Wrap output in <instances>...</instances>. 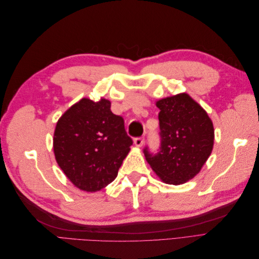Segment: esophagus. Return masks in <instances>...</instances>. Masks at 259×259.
<instances>
[{
	"label": "esophagus",
	"mask_w": 259,
	"mask_h": 259,
	"mask_svg": "<svg viewBox=\"0 0 259 259\" xmlns=\"http://www.w3.org/2000/svg\"><path fill=\"white\" fill-rule=\"evenodd\" d=\"M145 143V137H136L134 139V144L137 146V147H142Z\"/></svg>",
	"instance_id": "obj_1"
}]
</instances>
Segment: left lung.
<instances>
[{"label":"left lung","mask_w":259,"mask_h":259,"mask_svg":"<svg viewBox=\"0 0 259 259\" xmlns=\"http://www.w3.org/2000/svg\"><path fill=\"white\" fill-rule=\"evenodd\" d=\"M160 147L144 153L163 182L180 185L197 175L213 150V123L198 103L187 94L159 100Z\"/></svg>","instance_id":"1"}]
</instances>
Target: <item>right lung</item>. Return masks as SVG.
I'll return each mask as SVG.
<instances>
[{"label":"right lung","mask_w":259,"mask_h":259,"mask_svg":"<svg viewBox=\"0 0 259 259\" xmlns=\"http://www.w3.org/2000/svg\"><path fill=\"white\" fill-rule=\"evenodd\" d=\"M111 103L83 98L64 113L54 134L59 167L82 190L95 192L112 183L133 139Z\"/></svg>","instance_id":"right-lung-1"}]
</instances>
